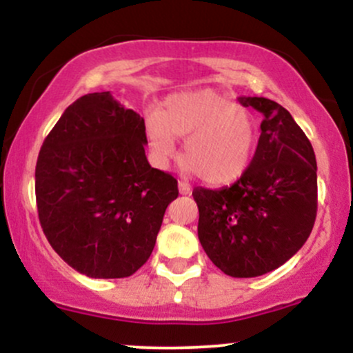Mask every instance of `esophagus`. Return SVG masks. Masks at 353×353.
I'll use <instances>...</instances> for the list:
<instances>
[{"label": "esophagus", "instance_id": "34e87169", "mask_svg": "<svg viewBox=\"0 0 353 353\" xmlns=\"http://www.w3.org/2000/svg\"><path fill=\"white\" fill-rule=\"evenodd\" d=\"M179 192L182 194V196H189L190 192H192V189H190V185L188 184V182H179Z\"/></svg>", "mask_w": 353, "mask_h": 353}]
</instances>
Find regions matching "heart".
<instances>
[{"label":"heart","mask_w":353,"mask_h":353,"mask_svg":"<svg viewBox=\"0 0 353 353\" xmlns=\"http://www.w3.org/2000/svg\"><path fill=\"white\" fill-rule=\"evenodd\" d=\"M151 163L165 168L184 139L185 168L209 184H225L245 172L257 145L254 116L241 104L201 89L169 96L159 114L145 117Z\"/></svg>","instance_id":"1"}]
</instances>
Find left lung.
I'll return each instance as SVG.
<instances>
[{
	"instance_id": "1",
	"label": "left lung",
	"mask_w": 353,
	"mask_h": 353,
	"mask_svg": "<svg viewBox=\"0 0 353 353\" xmlns=\"http://www.w3.org/2000/svg\"><path fill=\"white\" fill-rule=\"evenodd\" d=\"M262 112L249 168L230 188H196L202 249L230 277H259L285 264L305 244L317 216V163L310 141L285 108L239 98Z\"/></svg>"
}]
</instances>
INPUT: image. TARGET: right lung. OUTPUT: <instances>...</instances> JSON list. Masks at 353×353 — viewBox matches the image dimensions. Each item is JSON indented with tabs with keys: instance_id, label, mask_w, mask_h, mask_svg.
<instances>
[{
	"instance_id": "right-lung-1",
	"label": "right lung",
	"mask_w": 353,
	"mask_h": 353,
	"mask_svg": "<svg viewBox=\"0 0 353 353\" xmlns=\"http://www.w3.org/2000/svg\"><path fill=\"white\" fill-rule=\"evenodd\" d=\"M144 119L109 91L76 99L36 163V204L58 255L92 279H123L151 255L165 209L179 196L171 174L145 157Z\"/></svg>"
}]
</instances>
